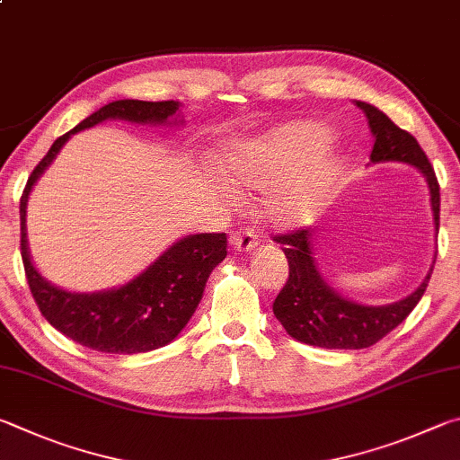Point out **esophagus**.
Masks as SVG:
<instances>
[{"label": "esophagus", "instance_id": "34e87169", "mask_svg": "<svg viewBox=\"0 0 460 460\" xmlns=\"http://www.w3.org/2000/svg\"><path fill=\"white\" fill-rule=\"evenodd\" d=\"M230 243L236 251H252V248L259 244V234H256L254 228H240L230 234Z\"/></svg>", "mask_w": 460, "mask_h": 460}]
</instances>
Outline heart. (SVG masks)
Instances as JSON below:
<instances>
[{
	"instance_id": "obj_1",
	"label": "heart",
	"mask_w": 460,
	"mask_h": 460,
	"mask_svg": "<svg viewBox=\"0 0 460 460\" xmlns=\"http://www.w3.org/2000/svg\"><path fill=\"white\" fill-rule=\"evenodd\" d=\"M321 131L313 125H288L264 139L248 143L230 161V180L238 188L269 190L277 185L293 167L296 157L315 143ZM327 185V167L323 161L311 164L293 173L272 191L269 209L275 220L303 222L321 204Z\"/></svg>"
}]
</instances>
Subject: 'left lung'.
Here are the masks:
<instances>
[{"instance_id":"8db88e82","label":"left lung","mask_w":460,"mask_h":460,"mask_svg":"<svg viewBox=\"0 0 460 460\" xmlns=\"http://www.w3.org/2000/svg\"><path fill=\"white\" fill-rule=\"evenodd\" d=\"M358 107L364 111L369 128L376 137L369 159L406 161L426 175L430 188L434 226L438 230L440 185L426 153L412 135L394 125L382 111L367 102H358ZM275 240L283 244V252L288 261V279L272 303V311L288 335L295 337L296 341L317 345V348L364 349L377 343L412 313L430 280L429 275L412 295L398 303L385 305V307H364V305L343 299L323 283L315 261H313L309 228H296L285 232V234H277Z\"/></svg>"}]
</instances>
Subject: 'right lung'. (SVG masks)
<instances>
[{
  "label": "right lung",
  "mask_w": 460,
  "mask_h": 460,
  "mask_svg": "<svg viewBox=\"0 0 460 460\" xmlns=\"http://www.w3.org/2000/svg\"><path fill=\"white\" fill-rule=\"evenodd\" d=\"M175 111V101H115L104 104L52 143L23 188L20 198V251L31 296L48 323L84 348L104 353H143L173 341L196 311L209 272L228 254V238L224 232L188 236L125 287L93 295L66 293L46 283L30 261L23 226L28 193L72 133L104 119L165 123Z\"/></svg>",
  "instance_id": "obj_1"
}]
</instances>
